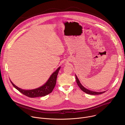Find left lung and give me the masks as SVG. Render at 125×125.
I'll return each instance as SVG.
<instances>
[{
	"label": "left lung",
	"instance_id": "1",
	"mask_svg": "<svg viewBox=\"0 0 125 125\" xmlns=\"http://www.w3.org/2000/svg\"><path fill=\"white\" fill-rule=\"evenodd\" d=\"M75 76H76V82H77V83L78 86L80 87V88H81V90H82L85 93H86L87 94H91V95H97V94H103L106 92V91H104V92H94V91H92L88 90V89L84 87L82 84V83H80V82L78 77L76 76V75H75Z\"/></svg>",
	"mask_w": 125,
	"mask_h": 125
}]
</instances>
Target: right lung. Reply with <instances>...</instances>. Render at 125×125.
Returning a JSON list of instances; mask_svg holds the SVG:
<instances>
[{
  "label": "right lung",
  "mask_w": 125,
  "mask_h": 125,
  "mask_svg": "<svg viewBox=\"0 0 125 125\" xmlns=\"http://www.w3.org/2000/svg\"><path fill=\"white\" fill-rule=\"evenodd\" d=\"M60 68L61 67H58L57 70L51 74L48 80L44 84L39 87L33 89V90H23L15 85L11 81L10 82L13 86L18 91L29 97L34 98L44 96L51 93L53 88H54L56 83L57 75Z\"/></svg>",
  "instance_id": "obj_1"
}]
</instances>
